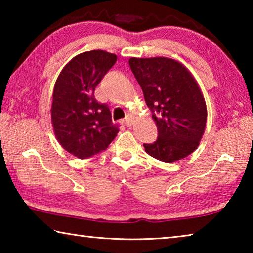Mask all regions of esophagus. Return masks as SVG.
I'll return each mask as SVG.
<instances>
[{
    "label": "esophagus",
    "instance_id": "obj_1",
    "mask_svg": "<svg viewBox=\"0 0 253 253\" xmlns=\"http://www.w3.org/2000/svg\"><path fill=\"white\" fill-rule=\"evenodd\" d=\"M131 122H132V119H131L130 115H127V116L125 117V119H124V124H125L126 126H130L131 125Z\"/></svg>",
    "mask_w": 253,
    "mask_h": 253
}]
</instances>
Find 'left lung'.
<instances>
[{"instance_id": "1", "label": "left lung", "mask_w": 253, "mask_h": 253, "mask_svg": "<svg viewBox=\"0 0 253 253\" xmlns=\"http://www.w3.org/2000/svg\"><path fill=\"white\" fill-rule=\"evenodd\" d=\"M129 67L157 126V139L144 144L145 151L165 163L187 157L198 148L208 117L198 83L169 58H130Z\"/></svg>"}]
</instances>
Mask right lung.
Listing matches in <instances>:
<instances>
[{
  "label": "right lung",
  "mask_w": 253,
  "mask_h": 253,
  "mask_svg": "<svg viewBox=\"0 0 253 253\" xmlns=\"http://www.w3.org/2000/svg\"><path fill=\"white\" fill-rule=\"evenodd\" d=\"M117 61L102 50L71 59L55 81L51 121L60 145L78 158H88L109 146L119 131L106 104L95 98V89Z\"/></svg>",
  "instance_id": "add662e5"
}]
</instances>
